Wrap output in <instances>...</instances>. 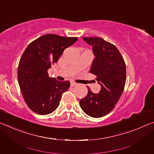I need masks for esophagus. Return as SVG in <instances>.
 I'll use <instances>...</instances> for the list:
<instances>
[{"label":"esophagus","instance_id":"34e87169","mask_svg":"<svg viewBox=\"0 0 154 154\" xmlns=\"http://www.w3.org/2000/svg\"><path fill=\"white\" fill-rule=\"evenodd\" d=\"M71 85L72 87L76 86V85H77V83H75V82H71Z\"/></svg>","mask_w":154,"mask_h":154}]
</instances>
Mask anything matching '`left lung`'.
<instances>
[{"label": "left lung", "instance_id": "left-lung-1", "mask_svg": "<svg viewBox=\"0 0 154 154\" xmlns=\"http://www.w3.org/2000/svg\"><path fill=\"white\" fill-rule=\"evenodd\" d=\"M92 46L95 58L90 72L96 76L100 85L98 94L88 88V94L79 101L85 113L92 118H101L113 110L123 92L126 79V64L118 48L99 37H83Z\"/></svg>", "mask_w": 154, "mask_h": 154}]
</instances>
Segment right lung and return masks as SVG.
Masks as SVG:
<instances>
[{
  "instance_id": "right-lung-1",
  "label": "right lung",
  "mask_w": 154,
  "mask_h": 154,
  "mask_svg": "<svg viewBox=\"0 0 154 154\" xmlns=\"http://www.w3.org/2000/svg\"><path fill=\"white\" fill-rule=\"evenodd\" d=\"M77 39L48 34L33 41L23 53L18 65V82L26 103L36 113L48 115L55 111L62 93L69 88L70 82L49 77L48 71Z\"/></svg>"
}]
</instances>
